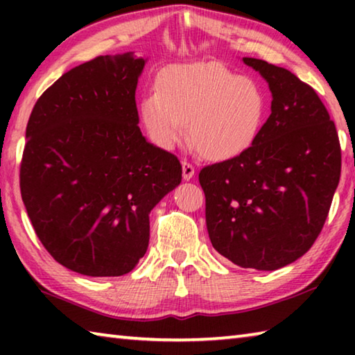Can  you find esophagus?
<instances>
[{"mask_svg": "<svg viewBox=\"0 0 355 355\" xmlns=\"http://www.w3.org/2000/svg\"><path fill=\"white\" fill-rule=\"evenodd\" d=\"M182 167H183V180H186V182H188V180H191L192 177H194V172H196L194 166H192L189 161L183 159L182 161Z\"/></svg>", "mask_w": 355, "mask_h": 355, "instance_id": "1", "label": "esophagus"}]
</instances>
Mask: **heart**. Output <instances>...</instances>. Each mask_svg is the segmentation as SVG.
<instances>
[{"instance_id":"obj_1","label":"heart","mask_w":355,"mask_h":355,"mask_svg":"<svg viewBox=\"0 0 355 355\" xmlns=\"http://www.w3.org/2000/svg\"><path fill=\"white\" fill-rule=\"evenodd\" d=\"M155 146L171 150L188 135L208 159L244 152L260 133L266 114L261 87L219 62L175 64L163 70L158 91L139 105Z\"/></svg>"}]
</instances>
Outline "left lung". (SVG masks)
<instances>
[{"mask_svg": "<svg viewBox=\"0 0 355 355\" xmlns=\"http://www.w3.org/2000/svg\"><path fill=\"white\" fill-rule=\"evenodd\" d=\"M243 61L268 81L271 116L250 147L203 167L199 182L213 248L241 268L275 271L321 233L340 182L341 148L313 87L261 59Z\"/></svg>", "mask_w": 355, "mask_h": 355, "instance_id": "left-lung-1", "label": "left lung"}]
</instances>
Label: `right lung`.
Wrapping results in <instances>:
<instances>
[{
    "instance_id": "add662e5",
    "label": "right lung",
    "mask_w": 355,
    "mask_h": 355,
    "mask_svg": "<svg viewBox=\"0 0 355 355\" xmlns=\"http://www.w3.org/2000/svg\"><path fill=\"white\" fill-rule=\"evenodd\" d=\"M144 65L133 53L78 65L28 120L21 199L48 254L78 274L130 272L148 248L150 211L182 182L177 156L137 127Z\"/></svg>"
}]
</instances>
